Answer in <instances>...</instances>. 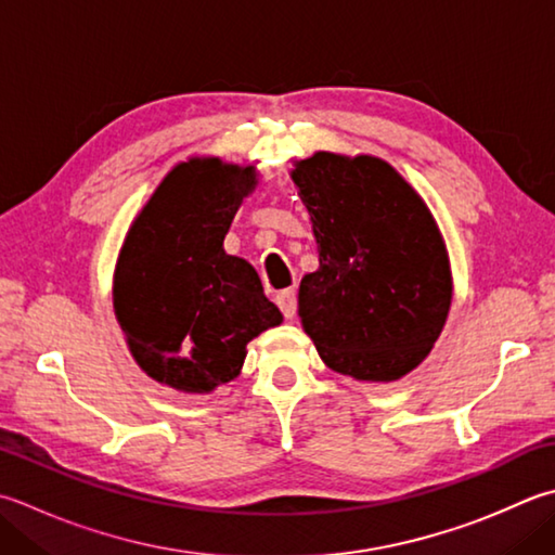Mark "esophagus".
Masks as SVG:
<instances>
[{
  "mask_svg": "<svg viewBox=\"0 0 555 555\" xmlns=\"http://www.w3.org/2000/svg\"><path fill=\"white\" fill-rule=\"evenodd\" d=\"M276 306L284 312L286 320L296 318V310H298V298H296V291L286 288V291H279L276 293Z\"/></svg>",
  "mask_w": 555,
  "mask_h": 555,
  "instance_id": "34e87169",
  "label": "esophagus"
}]
</instances>
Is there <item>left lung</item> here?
Listing matches in <instances>:
<instances>
[{
    "label": "left lung",
    "instance_id": "1",
    "mask_svg": "<svg viewBox=\"0 0 555 555\" xmlns=\"http://www.w3.org/2000/svg\"><path fill=\"white\" fill-rule=\"evenodd\" d=\"M312 221L320 269L306 274L298 312L332 371L392 383L438 341L452 300L450 262L428 206L373 156L327 151L291 172Z\"/></svg>",
    "mask_w": 555,
    "mask_h": 555
}]
</instances>
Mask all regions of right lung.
<instances>
[{"mask_svg": "<svg viewBox=\"0 0 555 555\" xmlns=\"http://www.w3.org/2000/svg\"><path fill=\"white\" fill-rule=\"evenodd\" d=\"M255 168L192 158L172 168L129 228L115 314L146 375L204 395L241 373L245 346L281 324L253 264L223 253Z\"/></svg>", "mask_w": 555, "mask_h": 555, "instance_id": "obj_1", "label": "right lung"}]
</instances>
